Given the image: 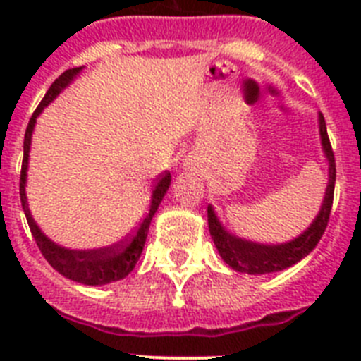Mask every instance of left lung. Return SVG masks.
I'll list each match as a JSON object with an SVG mask.
<instances>
[{"label":"left lung","instance_id":"1","mask_svg":"<svg viewBox=\"0 0 361 361\" xmlns=\"http://www.w3.org/2000/svg\"><path fill=\"white\" fill-rule=\"evenodd\" d=\"M320 121V137L322 146H324L325 157L329 161V186L325 191V199L322 204V209L311 228L304 231L295 240L280 245H264L255 244V242L242 240L238 237H233L226 231L220 222L216 220L212 206H208V226L212 238L215 242V247L219 250L220 257L228 266L240 273H250V275H264V273H275L282 271L293 264L300 262L302 258L307 257L324 235L327 222L331 216V208H333L334 197V180H336V162H334V152L331 146L329 135H327V126H325L324 116H318Z\"/></svg>","mask_w":361,"mask_h":361}]
</instances>
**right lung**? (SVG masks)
<instances>
[{"label":"right lung","instance_id":"add662e5","mask_svg":"<svg viewBox=\"0 0 361 361\" xmlns=\"http://www.w3.org/2000/svg\"><path fill=\"white\" fill-rule=\"evenodd\" d=\"M81 72V66L78 68H70L63 72L49 92L44 94L43 101L37 104V108L32 114L30 121H28L27 132H25V142H23V164H21V175H19V197H21V206H23L25 216H27L28 228L32 231V237L36 240L37 247L47 258V262L57 271L61 273L66 279L73 280V282H81L86 286H103V283L117 282V280L124 279V276L132 273L135 267L137 260L141 257L142 247H145L146 237H148L149 222H152L153 215L157 212L159 204H161L162 197H164L166 190L170 188L171 175L170 171H164L159 175V180L155 184L152 195V206H149L148 215L145 216L139 228L130 235L128 238H124L123 242L110 247H101V250H88V251H75V250H66L61 245L54 244L50 238H47L37 228V224L32 219L30 212H28L27 195H25V183H27V168H28V152H30V141H32V132H34V124H36L37 116H39L43 108L54 101L59 92L72 81L78 73Z\"/></svg>","mask_w":361,"mask_h":361}]
</instances>
